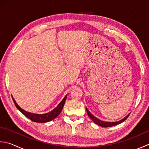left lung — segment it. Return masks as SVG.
Wrapping results in <instances>:
<instances>
[{
    "mask_svg": "<svg viewBox=\"0 0 149 149\" xmlns=\"http://www.w3.org/2000/svg\"><path fill=\"white\" fill-rule=\"evenodd\" d=\"M86 112H87V113H88V116L90 117V118L92 119V120L95 123L97 124V125H99V126H101L102 127H112V126H115V125H119L121 123H123V121H125L126 119L128 118V117H129L130 113L129 115H127L126 117H125V118H123V119H121V120L119 121H117V122H105V121H101L100 120V119H98L97 118H96L95 117H94V116H93L91 113H90L88 109H86Z\"/></svg>",
    "mask_w": 149,
    "mask_h": 149,
    "instance_id": "8db88e82",
    "label": "left lung"
}]
</instances>
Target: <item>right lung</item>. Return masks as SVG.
Segmentation results:
<instances>
[{
	"instance_id": "right-lung-1",
	"label": "right lung",
	"mask_w": 149,
	"mask_h": 149,
	"mask_svg": "<svg viewBox=\"0 0 149 149\" xmlns=\"http://www.w3.org/2000/svg\"><path fill=\"white\" fill-rule=\"evenodd\" d=\"M66 97H67V95L65 97H64L62 101L58 104V106L52 110V111L49 112V113H44V114H37V113H33L26 112L25 110L22 109L21 108H20L18 104H17L13 97H12V99L14 102L15 105L16 106V107L18 109L19 111L21 112L23 114L26 116V117H27L28 118L30 119L32 121L37 122V123H46V122L53 120L54 119L57 118V116L60 114L61 110H62L63 108L64 107V104H65V103L66 100Z\"/></svg>"
}]
</instances>
